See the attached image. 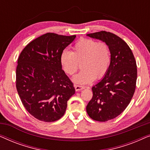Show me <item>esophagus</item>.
Listing matches in <instances>:
<instances>
[{
	"instance_id": "obj_1",
	"label": "esophagus",
	"mask_w": 150,
	"mask_h": 150,
	"mask_svg": "<svg viewBox=\"0 0 150 150\" xmlns=\"http://www.w3.org/2000/svg\"><path fill=\"white\" fill-rule=\"evenodd\" d=\"M74 88H75L76 91H81L82 89H85V87H84L83 86H80V85H75V86H74Z\"/></svg>"
}]
</instances>
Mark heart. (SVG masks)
I'll list each match as a JSON object with an SVG mask.
<instances>
[{
	"instance_id": "heart-1",
	"label": "heart",
	"mask_w": 150,
	"mask_h": 150,
	"mask_svg": "<svg viewBox=\"0 0 150 150\" xmlns=\"http://www.w3.org/2000/svg\"><path fill=\"white\" fill-rule=\"evenodd\" d=\"M110 62L108 45L90 39L79 41L73 46L71 52L63 50L60 56L61 67L67 75L76 72L81 63L82 71L73 78V81L77 84H87L96 78L102 79L107 73Z\"/></svg>"
}]
</instances>
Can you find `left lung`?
<instances>
[{
    "mask_svg": "<svg viewBox=\"0 0 150 150\" xmlns=\"http://www.w3.org/2000/svg\"><path fill=\"white\" fill-rule=\"evenodd\" d=\"M87 35L105 42L110 48L109 69L92 87L93 97L86 108L92 120L106 122L120 115L132 100L137 79L136 61L128 45L116 35L102 30Z\"/></svg>",
    "mask_w": 150,
    "mask_h": 150,
    "instance_id": "obj_1",
    "label": "left lung"
}]
</instances>
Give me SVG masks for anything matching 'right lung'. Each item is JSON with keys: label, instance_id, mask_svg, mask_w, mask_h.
<instances>
[{"label": "right lung", "instance_id": "obj_1", "mask_svg": "<svg viewBox=\"0 0 150 150\" xmlns=\"http://www.w3.org/2000/svg\"><path fill=\"white\" fill-rule=\"evenodd\" d=\"M75 38L48 33L30 42L20 53L16 88L26 110L39 120L52 122L62 117L67 100L75 93L60 63L61 52Z\"/></svg>", "mask_w": 150, "mask_h": 150}]
</instances>
